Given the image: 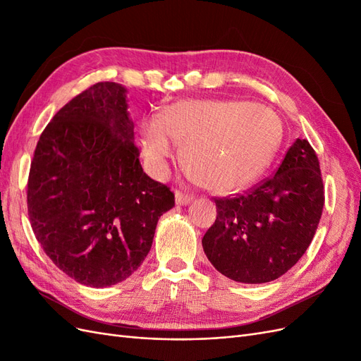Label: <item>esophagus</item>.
I'll return each mask as SVG.
<instances>
[{"instance_id":"1","label":"esophagus","mask_w":361,"mask_h":361,"mask_svg":"<svg viewBox=\"0 0 361 361\" xmlns=\"http://www.w3.org/2000/svg\"><path fill=\"white\" fill-rule=\"evenodd\" d=\"M176 203L178 204H180V206H183V204H188V203H191L192 202V195H190V194H187V192H183V191H176Z\"/></svg>"}]
</instances>
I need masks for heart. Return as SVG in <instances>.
Segmentation results:
<instances>
[{"mask_svg": "<svg viewBox=\"0 0 361 361\" xmlns=\"http://www.w3.org/2000/svg\"><path fill=\"white\" fill-rule=\"evenodd\" d=\"M146 159L162 167L182 145L188 176L215 192L247 188L267 170L281 140V123L268 106L244 101H183L164 108L140 128Z\"/></svg>", "mask_w": 361, "mask_h": 361, "instance_id": "1", "label": "heart"}]
</instances>
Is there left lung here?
I'll return each instance as SVG.
<instances>
[{
	"label": "left lung",
	"mask_w": 361,
	"mask_h": 361,
	"mask_svg": "<svg viewBox=\"0 0 361 361\" xmlns=\"http://www.w3.org/2000/svg\"><path fill=\"white\" fill-rule=\"evenodd\" d=\"M214 202L216 220L202 239L211 264L235 281H272L297 264L318 228L325 202L319 159L297 138L274 176Z\"/></svg>",
	"instance_id": "obj_1"
}]
</instances>
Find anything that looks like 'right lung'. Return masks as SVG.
I'll return each instance as SVG.
<instances>
[{"mask_svg":"<svg viewBox=\"0 0 361 361\" xmlns=\"http://www.w3.org/2000/svg\"><path fill=\"white\" fill-rule=\"evenodd\" d=\"M125 87L96 82L52 117L31 161L27 206L36 239L75 281L105 288L143 264L174 206L134 145Z\"/></svg>","mask_w":361,"mask_h":361,"instance_id":"1","label":"right lung"}]
</instances>
